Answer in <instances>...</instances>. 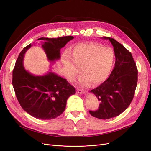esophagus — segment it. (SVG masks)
Listing matches in <instances>:
<instances>
[{
	"label": "esophagus",
	"instance_id": "esophagus-1",
	"mask_svg": "<svg viewBox=\"0 0 151 151\" xmlns=\"http://www.w3.org/2000/svg\"><path fill=\"white\" fill-rule=\"evenodd\" d=\"M77 93H79V94H85V91H84V90H83V89H77Z\"/></svg>",
	"mask_w": 151,
	"mask_h": 151
}]
</instances>
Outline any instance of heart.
I'll use <instances>...</instances> for the list:
<instances>
[{
    "mask_svg": "<svg viewBox=\"0 0 151 151\" xmlns=\"http://www.w3.org/2000/svg\"><path fill=\"white\" fill-rule=\"evenodd\" d=\"M68 79L72 80L81 71L84 75L79 78V83L84 86L91 82L99 84L106 80L112 69L115 53L110 47L96 43H81L76 45L70 55L62 58Z\"/></svg>",
    "mask_w": 151,
    "mask_h": 151,
    "instance_id": "b5f03b06",
    "label": "heart"
}]
</instances>
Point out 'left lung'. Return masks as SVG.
Returning <instances> with one entry per match:
<instances>
[{"label": "left lung", "mask_w": 151, "mask_h": 151, "mask_svg": "<svg viewBox=\"0 0 151 151\" xmlns=\"http://www.w3.org/2000/svg\"><path fill=\"white\" fill-rule=\"evenodd\" d=\"M112 44L115 55V67L108 78L90 92L100 102L96 111L89 113L99 119L117 116L129 106L137 84L138 70L131 53L115 39L103 37Z\"/></svg>", "instance_id": "1"}]
</instances>
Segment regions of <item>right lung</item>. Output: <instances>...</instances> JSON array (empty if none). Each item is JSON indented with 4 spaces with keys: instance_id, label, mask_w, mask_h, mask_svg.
I'll use <instances>...</instances> for the list:
<instances>
[{
    "instance_id": "obj_1",
    "label": "right lung",
    "mask_w": 151,
    "mask_h": 151,
    "mask_svg": "<svg viewBox=\"0 0 151 151\" xmlns=\"http://www.w3.org/2000/svg\"><path fill=\"white\" fill-rule=\"evenodd\" d=\"M74 38L67 36L57 38H40L42 47L50 62L60 57V49ZM22 50L12 72V86L22 109L32 116L41 120H51L64 111L67 99L76 94V89L68 81L52 71L35 76L26 71L23 65L24 55L31 47Z\"/></svg>"
}]
</instances>
